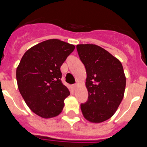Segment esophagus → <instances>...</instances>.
<instances>
[{
	"label": "esophagus",
	"mask_w": 147,
	"mask_h": 147,
	"mask_svg": "<svg viewBox=\"0 0 147 147\" xmlns=\"http://www.w3.org/2000/svg\"><path fill=\"white\" fill-rule=\"evenodd\" d=\"M77 85H78V84H74L73 85H72V87H73V88H75V87H77Z\"/></svg>",
	"instance_id": "esophagus-1"
}]
</instances>
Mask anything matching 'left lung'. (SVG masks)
Listing matches in <instances>:
<instances>
[{"label": "left lung", "mask_w": 147, "mask_h": 147, "mask_svg": "<svg viewBox=\"0 0 147 147\" xmlns=\"http://www.w3.org/2000/svg\"><path fill=\"white\" fill-rule=\"evenodd\" d=\"M87 72V101L80 105L86 119L91 122L106 121L115 114L124 94L126 78L118 59L98 45H77Z\"/></svg>", "instance_id": "8db88e82"}]
</instances>
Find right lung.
<instances>
[{"instance_id": "add662e5", "label": "right lung", "mask_w": 147, "mask_h": 147, "mask_svg": "<svg viewBox=\"0 0 147 147\" xmlns=\"http://www.w3.org/2000/svg\"><path fill=\"white\" fill-rule=\"evenodd\" d=\"M75 46L50 39L26 52L16 70L20 93L30 109L43 118L58 115L69 91L61 81L60 67Z\"/></svg>"}]
</instances>
